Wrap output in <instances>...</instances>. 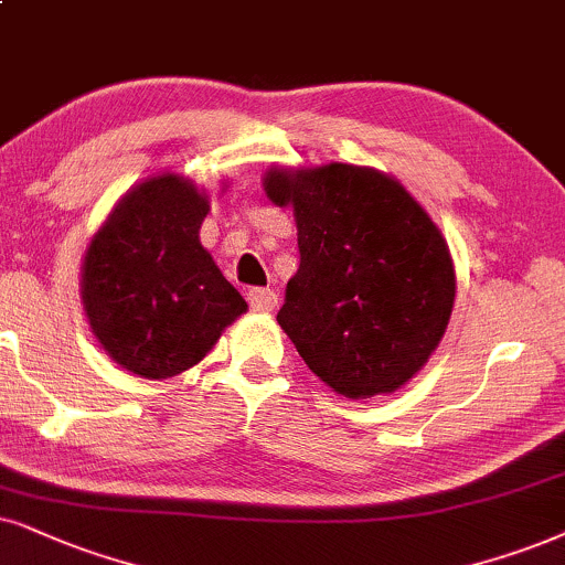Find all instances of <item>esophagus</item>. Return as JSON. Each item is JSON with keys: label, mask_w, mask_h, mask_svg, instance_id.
Instances as JSON below:
<instances>
[{"label": "esophagus", "mask_w": 565, "mask_h": 565, "mask_svg": "<svg viewBox=\"0 0 565 565\" xmlns=\"http://www.w3.org/2000/svg\"><path fill=\"white\" fill-rule=\"evenodd\" d=\"M247 302L253 310L258 312H270L278 302V295L274 289H263V287H253L247 289Z\"/></svg>", "instance_id": "esophagus-1"}]
</instances>
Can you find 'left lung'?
<instances>
[{"mask_svg":"<svg viewBox=\"0 0 565 565\" xmlns=\"http://www.w3.org/2000/svg\"><path fill=\"white\" fill-rule=\"evenodd\" d=\"M297 218L299 268L276 320L305 365L349 398L391 394L425 365L456 278L438 226L381 171L326 163L266 177Z\"/></svg>","mask_w":565,"mask_h":565,"instance_id":"1","label":"left lung"}]
</instances>
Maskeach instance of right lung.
<instances>
[{
	"mask_svg": "<svg viewBox=\"0 0 565 565\" xmlns=\"http://www.w3.org/2000/svg\"><path fill=\"white\" fill-rule=\"evenodd\" d=\"M209 200L177 174L153 177L114 209L83 263L90 328L117 365L171 377L198 365L247 302L198 239Z\"/></svg>",
	"mask_w": 565,
	"mask_h": 565,
	"instance_id": "1",
	"label": "right lung"
}]
</instances>
